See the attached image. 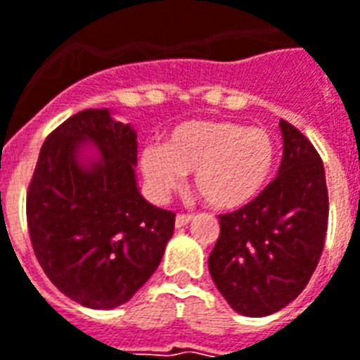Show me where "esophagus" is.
<instances>
[{
    "instance_id": "1",
    "label": "esophagus",
    "mask_w": 360,
    "mask_h": 360,
    "mask_svg": "<svg viewBox=\"0 0 360 360\" xmlns=\"http://www.w3.org/2000/svg\"><path fill=\"white\" fill-rule=\"evenodd\" d=\"M191 221H192V215H177L175 217V226L181 229V226H186Z\"/></svg>"
}]
</instances>
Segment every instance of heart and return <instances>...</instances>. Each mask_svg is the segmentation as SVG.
Listing matches in <instances>:
<instances>
[{
  "instance_id": "obj_1",
  "label": "heart",
  "mask_w": 360,
  "mask_h": 360,
  "mask_svg": "<svg viewBox=\"0 0 360 360\" xmlns=\"http://www.w3.org/2000/svg\"><path fill=\"white\" fill-rule=\"evenodd\" d=\"M276 141L260 126L186 120L164 145H147L139 166L150 192L164 200L194 172V186L217 210H236L259 196L276 164Z\"/></svg>"
}]
</instances>
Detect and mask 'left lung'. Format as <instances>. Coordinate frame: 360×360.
I'll list each match as a JSON object with an SVG mask.
<instances>
[{
    "label": "left lung",
    "instance_id": "left-lung-1",
    "mask_svg": "<svg viewBox=\"0 0 360 360\" xmlns=\"http://www.w3.org/2000/svg\"><path fill=\"white\" fill-rule=\"evenodd\" d=\"M278 177L234 213L219 217L221 234L210 274L230 308L247 317L283 309L306 289L325 247L328 192L321 156L287 120Z\"/></svg>",
    "mask_w": 360,
    "mask_h": 360
}]
</instances>
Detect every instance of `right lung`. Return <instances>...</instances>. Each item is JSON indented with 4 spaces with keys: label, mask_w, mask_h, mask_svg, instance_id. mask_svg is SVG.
<instances>
[{
    "label": "right lung",
    "mask_w": 360,
    "mask_h": 360,
    "mask_svg": "<svg viewBox=\"0 0 360 360\" xmlns=\"http://www.w3.org/2000/svg\"><path fill=\"white\" fill-rule=\"evenodd\" d=\"M136 130L86 109L52 131L27 188L30 238L41 268L84 308L113 309L155 274L175 213L137 188Z\"/></svg>",
    "instance_id": "add662e5"
}]
</instances>
